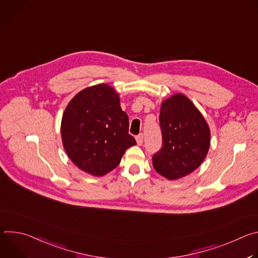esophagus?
Listing matches in <instances>:
<instances>
[{
	"label": "esophagus",
	"mask_w": 258,
	"mask_h": 258,
	"mask_svg": "<svg viewBox=\"0 0 258 258\" xmlns=\"http://www.w3.org/2000/svg\"><path fill=\"white\" fill-rule=\"evenodd\" d=\"M136 141H137L138 146H141V145L143 144V141H144V136H143V134H140L139 136H137Z\"/></svg>",
	"instance_id": "34e87169"
}]
</instances>
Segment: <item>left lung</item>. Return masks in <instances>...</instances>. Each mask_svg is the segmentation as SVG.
Listing matches in <instances>:
<instances>
[{"label":"left lung","instance_id":"8db88e82","mask_svg":"<svg viewBox=\"0 0 258 258\" xmlns=\"http://www.w3.org/2000/svg\"><path fill=\"white\" fill-rule=\"evenodd\" d=\"M161 149L153 155L155 170L167 179L193 172L205 159L210 146L209 126L192 101L175 94L161 104Z\"/></svg>","mask_w":258,"mask_h":258}]
</instances>
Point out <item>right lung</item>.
<instances>
[{"instance_id":"right-lung-1","label":"right lung","mask_w":258,"mask_h":258,"mask_svg":"<svg viewBox=\"0 0 258 258\" xmlns=\"http://www.w3.org/2000/svg\"><path fill=\"white\" fill-rule=\"evenodd\" d=\"M64 149L82 170L102 176L113 170L136 145L119 95L106 84L89 87L68 103L61 121Z\"/></svg>"}]
</instances>
